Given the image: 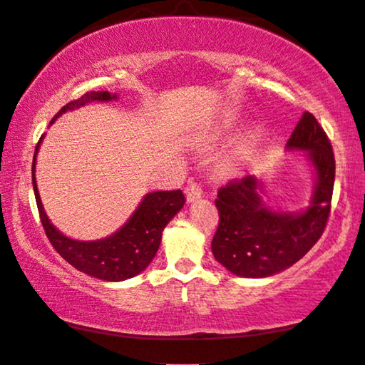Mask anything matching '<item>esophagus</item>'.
Segmentation results:
<instances>
[{
    "mask_svg": "<svg viewBox=\"0 0 365 365\" xmlns=\"http://www.w3.org/2000/svg\"><path fill=\"white\" fill-rule=\"evenodd\" d=\"M202 186L197 182H189L187 187H186V197H187V202H194V200H197L202 197Z\"/></svg>",
    "mask_w": 365,
    "mask_h": 365,
    "instance_id": "1",
    "label": "esophagus"
}]
</instances>
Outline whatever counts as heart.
Wrapping results in <instances>:
<instances>
[{"label":"heart","instance_id":"1","mask_svg":"<svg viewBox=\"0 0 365 365\" xmlns=\"http://www.w3.org/2000/svg\"><path fill=\"white\" fill-rule=\"evenodd\" d=\"M247 150H248V141H247V143H244V145L237 146V148H235V150L230 153V155H229V158H227V161H229V163H230V165H232V163L239 161V160H240V158H244V156H245V153H247Z\"/></svg>","mask_w":365,"mask_h":365}]
</instances>
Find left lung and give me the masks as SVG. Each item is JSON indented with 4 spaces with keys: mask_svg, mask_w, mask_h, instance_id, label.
<instances>
[{
    "mask_svg": "<svg viewBox=\"0 0 365 365\" xmlns=\"http://www.w3.org/2000/svg\"><path fill=\"white\" fill-rule=\"evenodd\" d=\"M287 151H303L313 171V194L301 210L272 209L263 202L265 186L253 174L219 189V229L212 253L220 265L244 278H267L294 265L323 234L334 187V153L326 133L304 112L287 141Z\"/></svg>",
    "mask_w": 365,
    "mask_h": 365,
    "instance_id": "1",
    "label": "left lung"
}]
</instances>
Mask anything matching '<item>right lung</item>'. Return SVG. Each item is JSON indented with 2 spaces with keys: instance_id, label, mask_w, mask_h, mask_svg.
Here are the masks:
<instances>
[{
  "instance_id": "right-lung-1",
  "label": "right lung",
  "mask_w": 365,
  "mask_h": 365,
  "mask_svg": "<svg viewBox=\"0 0 365 365\" xmlns=\"http://www.w3.org/2000/svg\"><path fill=\"white\" fill-rule=\"evenodd\" d=\"M118 100L117 93L110 92H87L78 100L67 103L61 108L49 125L61 117L62 113L72 112L92 102H112ZM46 135L41 136L34 151L33 160V187L36 202H38L39 215L46 235L57 253L71 263L78 272L88 277L103 279V282H123L140 274L155 258L158 248L161 245V237L165 227L182 209V191H153L148 192L130 219L103 239L98 240H77L62 234L47 217L44 205L36 182V158Z\"/></svg>"
}]
</instances>
